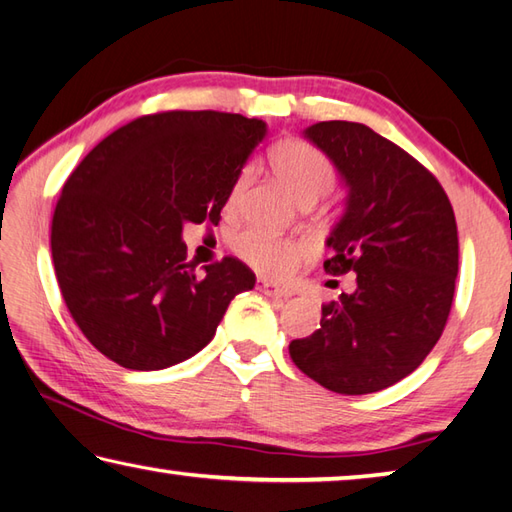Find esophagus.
<instances>
[{
  "mask_svg": "<svg viewBox=\"0 0 512 512\" xmlns=\"http://www.w3.org/2000/svg\"><path fill=\"white\" fill-rule=\"evenodd\" d=\"M257 290H262L264 295L277 297V299H288V297H290L288 290L279 288V286H275V284H270V282H266V279H259V282H257Z\"/></svg>",
  "mask_w": 512,
  "mask_h": 512,
  "instance_id": "1",
  "label": "esophagus"
}]
</instances>
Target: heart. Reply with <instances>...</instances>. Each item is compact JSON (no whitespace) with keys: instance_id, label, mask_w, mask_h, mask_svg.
I'll list each match as a JSON object with an SVG mask.
<instances>
[{"instance_id":"obj_1","label":"heart","mask_w":512,"mask_h":512,"mask_svg":"<svg viewBox=\"0 0 512 512\" xmlns=\"http://www.w3.org/2000/svg\"><path fill=\"white\" fill-rule=\"evenodd\" d=\"M268 162L275 177L290 190V195L299 204L317 202L335 184V166L330 164V159L322 150L302 142V139H286V142L275 144L268 153ZM248 182L250 170L244 168L230 186L228 206L242 202ZM233 250L248 266L273 279L290 275L295 266L310 255V246L306 242L279 239L257 228L242 230L233 239Z\"/></svg>"}]
</instances>
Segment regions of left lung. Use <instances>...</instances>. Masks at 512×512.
I'll return each mask as SVG.
<instances>
[{"label": "left lung", "mask_w": 512, "mask_h": 512, "mask_svg": "<svg viewBox=\"0 0 512 512\" xmlns=\"http://www.w3.org/2000/svg\"><path fill=\"white\" fill-rule=\"evenodd\" d=\"M304 137L348 188L324 268L355 273V290L324 304L319 328L288 353L333 393H377L413 373L444 333L459 266L455 213L435 175L373 128L335 119Z\"/></svg>", "instance_id": "obj_1"}]
</instances>
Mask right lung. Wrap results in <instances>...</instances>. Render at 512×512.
<instances>
[{"label": "right lung", "mask_w": 512, "mask_h": 512, "mask_svg": "<svg viewBox=\"0 0 512 512\" xmlns=\"http://www.w3.org/2000/svg\"><path fill=\"white\" fill-rule=\"evenodd\" d=\"M266 135L262 119L166 110L117 128L82 159L57 199L50 250L75 324L130 370L199 353L230 299L255 286L237 257L186 262L184 224H219L230 186Z\"/></svg>", "instance_id": "obj_1"}]
</instances>
